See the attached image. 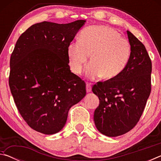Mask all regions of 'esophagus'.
Instances as JSON below:
<instances>
[{
	"instance_id": "34e87169",
	"label": "esophagus",
	"mask_w": 161,
	"mask_h": 161,
	"mask_svg": "<svg viewBox=\"0 0 161 161\" xmlns=\"http://www.w3.org/2000/svg\"><path fill=\"white\" fill-rule=\"evenodd\" d=\"M86 92H90L92 91V86L90 83H86Z\"/></svg>"
}]
</instances>
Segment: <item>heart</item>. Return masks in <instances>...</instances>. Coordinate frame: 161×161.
Returning a JSON list of instances; mask_svg holds the SVG:
<instances>
[{
  "label": "heart",
  "instance_id": "obj_1",
  "mask_svg": "<svg viewBox=\"0 0 161 161\" xmlns=\"http://www.w3.org/2000/svg\"><path fill=\"white\" fill-rule=\"evenodd\" d=\"M131 54L130 42L116 30L103 25L89 26L83 30L79 42H71L67 56L71 70L76 75L82 72L90 54L92 62L86 67L89 79L102 76L111 80L126 67Z\"/></svg>",
  "mask_w": 161,
  "mask_h": 161
}]
</instances>
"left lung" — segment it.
Listing matches in <instances>:
<instances>
[{"mask_svg": "<svg viewBox=\"0 0 161 161\" xmlns=\"http://www.w3.org/2000/svg\"><path fill=\"white\" fill-rule=\"evenodd\" d=\"M131 54L126 67L116 77L92 87L99 105L94 114L102 134L116 137L129 132L139 121L151 91L152 63L145 46L127 31Z\"/></svg>", "mask_w": 161, "mask_h": 161, "instance_id": "1", "label": "left lung"}]
</instances>
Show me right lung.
<instances>
[{
    "mask_svg": "<svg viewBox=\"0 0 161 161\" xmlns=\"http://www.w3.org/2000/svg\"><path fill=\"white\" fill-rule=\"evenodd\" d=\"M85 22L34 24L16 42L10 60V92L22 117L37 132L61 130L69 108L85 97L86 84L71 72L67 56Z\"/></svg>",
    "mask_w": 161,
    "mask_h": 161,
    "instance_id": "right-lung-1",
    "label": "right lung"
}]
</instances>
